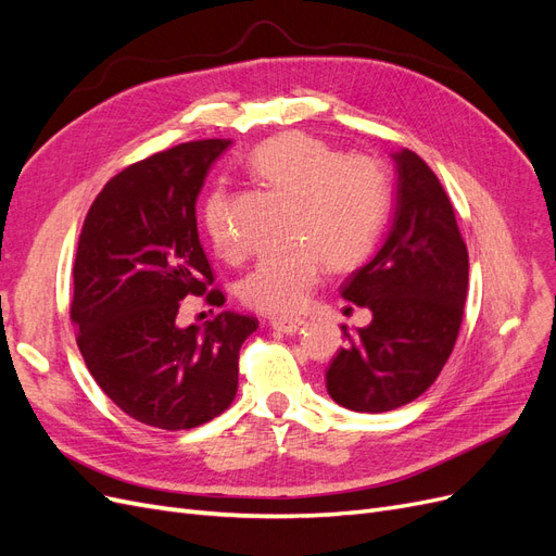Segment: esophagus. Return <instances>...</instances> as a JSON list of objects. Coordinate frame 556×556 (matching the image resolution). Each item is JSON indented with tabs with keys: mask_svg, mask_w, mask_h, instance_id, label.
Masks as SVG:
<instances>
[{
	"mask_svg": "<svg viewBox=\"0 0 556 556\" xmlns=\"http://www.w3.org/2000/svg\"><path fill=\"white\" fill-rule=\"evenodd\" d=\"M306 325H308L306 319H301V317H274L271 319V327L282 333H299V331H304Z\"/></svg>",
	"mask_w": 556,
	"mask_h": 556,
	"instance_id": "esophagus-1",
	"label": "esophagus"
}]
</instances>
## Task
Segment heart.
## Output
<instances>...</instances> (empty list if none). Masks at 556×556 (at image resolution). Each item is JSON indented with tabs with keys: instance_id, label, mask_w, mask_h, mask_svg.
Masks as SVG:
<instances>
[{
	"instance_id": "obj_1",
	"label": "heart",
	"mask_w": 556,
	"mask_h": 556,
	"mask_svg": "<svg viewBox=\"0 0 556 556\" xmlns=\"http://www.w3.org/2000/svg\"><path fill=\"white\" fill-rule=\"evenodd\" d=\"M271 188L296 201L292 250L262 257L241 280L243 304L266 315H292L308 304L323 276L325 257L333 268L359 264L374 250L387 215V176L366 155H343L308 134H280L250 157ZM229 199L215 190L204 204V227L223 257L239 252L229 227Z\"/></svg>"
}]
</instances>
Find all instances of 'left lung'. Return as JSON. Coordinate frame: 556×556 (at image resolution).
Segmentation results:
<instances>
[{"instance_id":"1","label":"left lung","mask_w":556,"mask_h":556,"mask_svg":"<svg viewBox=\"0 0 556 556\" xmlns=\"http://www.w3.org/2000/svg\"><path fill=\"white\" fill-rule=\"evenodd\" d=\"M396 197L376 255L343 285V299L374 315L348 331L327 368V392L355 413H387L425 394L462 327L468 250L441 180L413 150L392 155Z\"/></svg>"}]
</instances>
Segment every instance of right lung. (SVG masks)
<instances>
[{
	"mask_svg": "<svg viewBox=\"0 0 556 556\" xmlns=\"http://www.w3.org/2000/svg\"><path fill=\"white\" fill-rule=\"evenodd\" d=\"M227 139L190 141L127 166L97 194L78 239L72 319L88 371L148 427L192 429L225 413L239 387V350L257 319L223 311L178 327L185 296L206 294L197 199ZM206 301L225 304L220 290Z\"/></svg>",
	"mask_w": 556,
	"mask_h": 556,
	"instance_id": "add662e5",
	"label": "right lung"
}]
</instances>
